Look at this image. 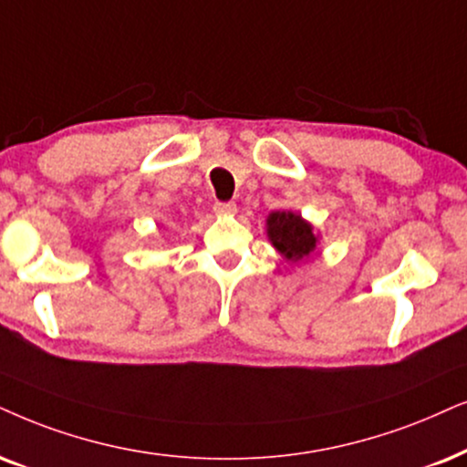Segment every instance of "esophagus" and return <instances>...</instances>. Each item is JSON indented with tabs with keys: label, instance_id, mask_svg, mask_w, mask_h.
Wrapping results in <instances>:
<instances>
[{
	"label": "esophagus",
	"instance_id": "1",
	"mask_svg": "<svg viewBox=\"0 0 467 467\" xmlns=\"http://www.w3.org/2000/svg\"><path fill=\"white\" fill-rule=\"evenodd\" d=\"M213 211H215V213H220V215H233V213H237V204H234V202H215Z\"/></svg>",
	"mask_w": 467,
	"mask_h": 467
}]
</instances>
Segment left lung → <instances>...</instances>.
Returning a JSON list of instances; mask_svg holds the SVG:
<instances>
[{"label":"left lung","instance_id":"8db88e82","mask_svg":"<svg viewBox=\"0 0 467 467\" xmlns=\"http://www.w3.org/2000/svg\"><path fill=\"white\" fill-rule=\"evenodd\" d=\"M267 237L271 245L291 263L310 258L318 244L312 223L291 211H275L267 217Z\"/></svg>","mask_w":467,"mask_h":467}]
</instances>
